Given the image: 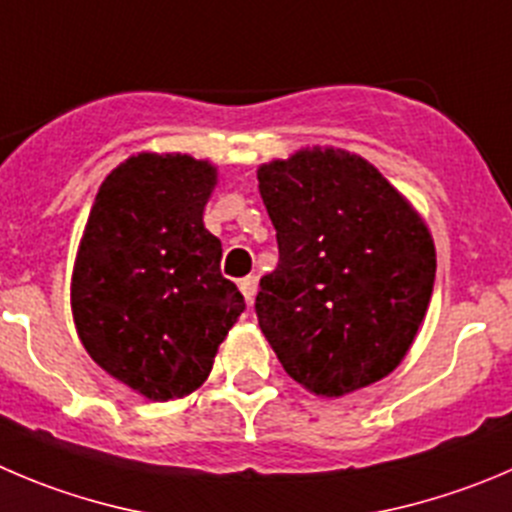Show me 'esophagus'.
I'll list each match as a JSON object with an SVG mask.
<instances>
[{
    "label": "esophagus",
    "instance_id": "1",
    "mask_svg": "<svg viewBox=\"0 0 512 512\" xmlns=\"http://www.w3.org/2000/svg\"><path fill=\"white\" fill-rule=\"evenodd\" d=\"M238 289H241L243 299H246L248 304H253V296H256V289H259V279H256V276H246V279L238 281Z\"/></svg>",
    "mask_w": 512,
    "mask_h": 512
}]
</instances>
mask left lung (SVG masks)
<instances>
[{
    "mask_svg": "<svg viewBox=\"0 0 512 512\" xmlns=\"http://www.w3.org/2000/svg\"><path fill=\"white\" fill-rule=\"evenodd\" d=\"M256 175L279 243L256 316L281 367L319 397L379 382L410 352L430 306V228L347 150L304 148Z\"/></svg>",
    "mask_w": 512,
    "mask_h": 512,
    "instance_id": "8db88e82",
    "label": "left lung"
}]
</instances>
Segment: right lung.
Masks as SVG:
<instances>
[{"label":"right lung","instance_id":"obj_1","mask_svg":"<svg viewBox=\"0 0 512 512\" xmlns=\"http://www.w3.org/2000/svg\"><path fill=\"white\" fill-rule=\"evenodd\" d=\"M216 178V165L191 155H133L102 180L77 248V337L153 402L201 387L246 309L221 276V241L203 226Z\"/></svg>","mask_w":512,"mask_h":512}]
</instances>
